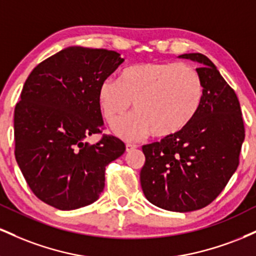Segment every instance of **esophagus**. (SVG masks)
<instances>
[{"label":"esophagus","instance_id":"obj_1","mask_svg":"<svg viewBox=\"0 0 256 256\" xmlns=\"http://www.w3.org/2000/svg\"><path fill=\"white\" fill-rule=\"evenodd\" d=\"M137 146L132 144V143H126V152H132L134 149H136Z\"/></svg>","mask_w":256,"mask_h":256}]
</instances>
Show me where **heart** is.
I'll use <instances>...</instances> for the list:
<instances>
[{
	"label": "heart",
	"instance_id": "1",
	"mask_svg": "<svg viewBox=\"0 0 256 256\" xmlns=\"http://www.w3.org/2000/svg\"><path fill=\"white\" fill-rule=\"evenodd\" d=\"M100 108L108 122L130 109L138 112L113 122L116 136L137 140L152 132L171 137L195 118L204 100V84L195 68L176 62L132 64L120 80L108 77L98 86Z\"/></svg>",
	"mask_w": 256,
	"mask_h": 256
}]
</instances>
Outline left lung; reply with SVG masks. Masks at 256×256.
<instances>
[{
  "label": "left lung",
  "instance_id": "1",
  "mask_svg": "<svg viewBox=\"0 0 256 256\" xmlns=\"http://www.w3.org/2000/svg\"><path fill=\"white\" fill-rule=\"evenodd\" d=\"M178 58L198 64L202 104L180 132L142 146L146 162L140 179L150 204L192 212L210 204L236 172L244 125L238 98L216 64L200 52Z\"/></svg>",
  "mask_w": 256,
  "mask_h": 256
}]
</instances>
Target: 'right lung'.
I'll return each instance as SVG.
<instances>
[{
    "label": "right lung",
    "instance_id": "obj_1",
    "mask_svg": "<svg viewBox=\"0 0 256 256\" xmlns=\"http://www.w3.org/2000/svg\"><path fill=\"white\" fill-rule=\"evenodd\" d=\"M124 62L106 49L68 46L37 64L14 110L16 158L32 192L46 204L72 210L91 204L104 188L106 166L124 142L104 134L98 92Z\"/></svg>",
    "mask_w": 256,
    "mask_h": 256
}]
</instances>
